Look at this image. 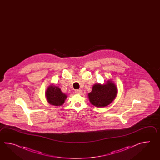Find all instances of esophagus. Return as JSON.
<instances>
[{"instance_id":"34e87169","label":"esophagus","mask_w":160,"mask_h":160,"mask_svg":"<svg viewBox=\"0 0 160 160\" xmlns=\"http://www.w3.org/2000/svg\"><path fill=\"white\" fill-rule=\"evenodd\" d=\"M75 92L77 94H82V91L81 90H75Z\"/></svg>"}]
</instances>
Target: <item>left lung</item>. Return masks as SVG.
<instances>
[{
	"label": "left lung",
	"instance_id": "1",
	"mask_svg": "<svg viewBox=\"0 0 160 160\" xmlns=\"http://www.w3.org/2000/svg\"><path fill=\"white\" fill-rule=\"evenodd\" d=\"M117 94V88L112 81L109 80L106 83H95L92 91L88 94V99L96 107H105L113 101Z\"/></svg>",
	"mask_w": 160,
	"mask_h": 160
}]
</instances>
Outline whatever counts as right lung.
Wrapping results in <instances>:
<instances>
[{"label":"right lung","instance_id":"add662e5","mask_svg":"<svg viewBox=\"0 0 160 160\" xmlns=\"http://www.w3.org/2000/svg\"><path fill=\"white\" fill-rule=\"evenodd\" d=\"M48 102L53 106H61L64 103L67 95L62 92L60 88L55 85H50L46 92Z\"/></svg>","mask_w":160,"mask_h":160}]
</instances>
